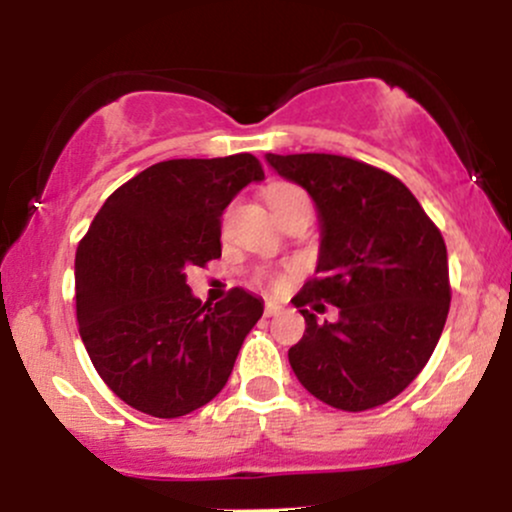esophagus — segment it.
Instances as JSON below:
<instances>
[{
	"label": "esophagus",
	"mask_w": 512,
	"mask_h": 512,
	"mask_svg": "<svg viewBox=\"0 0 512 512\" xmlns=\"http://www.w3.org/2000/svg\"><path fill=\"white\" fill-rule=\"evenodd\" d=\"M277 313H282V303L267 301L265 303V316H277Z\"/></svg>",
	"instance_id": "1"
}]
</instances>
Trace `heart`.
<instances>
[{"mask_svg":"<svg viewBox=\"0 0 512 512\" xmlns=\"http://www.w3.org/2000/svg\"><path fill=\"white\" fill-rule=\"evenodd\" d=\"M294 192H299V189L291 187V184H272V187L267 189V201H274V199H279V196L294 194Z\"/></svg>","mask_w":512,"mask_h":512,"instance_id":"1","label":"heart"}]
</instances>
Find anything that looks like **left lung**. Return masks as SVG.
<instances>
[{"instance_id": "8db88e82", "label": "left lung", "mask_w": 512, "mask_h": 512, "mask_svg": "<svg viewBox=\"0 0 512 512\" xmlns=\"http://www.w3.org/2000/svg\"><path fill=\"white\" fill-rule=\"evenodd\" d=\"M265 160L306 189L320 226L316 279L291 299L306 320L289 350L291 369L303 389L340 411L381 406L423 372L445 328V240L389 172L325 153ZM323 300L339 306L333 324L315 316Z\"/></svg>"}]
</instances>
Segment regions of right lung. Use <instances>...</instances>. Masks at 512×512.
Instances as JSON below:
<instances>
[{"label": "right lung", "mask_w": 512, "mask_h": 512, "mask_svg": "<svg viewBox=\"0 0 512 512\" xmlns=\"http://www.w3.org/2000/svg\"><path fill=\"white\" fill-rule=\"evenodd\" d=\"M265 172L250 153L167 160L104 201L75 255L77 323L87 355L123 403L179 418L226 386L265 301L233 289L201 303L187 269L221 257V216Z\"/></svg>", "instance_id": "obj_1"}]
</instances>
